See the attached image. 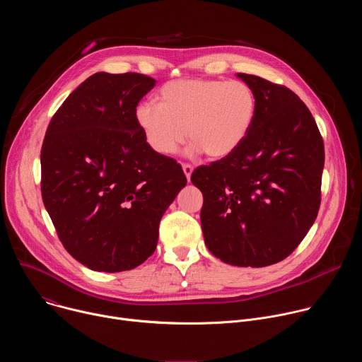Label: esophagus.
Masks as SVG:
<instances>
[{
  "label": "esophagus",
  "mask_w": 362,
  "mask_h": 362,
  "mask_svg": "<svg viewBox=\"0 0 362 362\" xmlns=\"http://www.w3.org/2000/svg\"><path fill=\"white\" fill-rule=\"evenodd\" d=\"M182 169H183V172H185V175H186V179L190 180V175H192V172H193V166L189 165V163H183V165H182Z\"/></svg>",
  "instance_id": "esophagus-1"
}]
</instances>
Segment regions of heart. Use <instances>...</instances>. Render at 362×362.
<instances>
[{
    "mask_svg": "<svg viewBox=\"0 0 362 362\" xmlns=\"http://www.w3.org/2000/svg\"><path fill=\"white\" fill-rule=\"evenodd\" d=\"M159 105L141 101L134 116L151 150L163 156L192 140L187 151L221 159L246 137L256 112L253 90L240 80H175L159 91Z\"/></svg>",
    "mask_w": 362,
    "mask_h": 362,
    "instance_id": "obj_1",
    "label": "heart"
}]
</instances>
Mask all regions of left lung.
<instances>
[{
    "mask_svg": "<svg viewBox=\"0 0 362 362\" xmlns=\"http://www.w3.org/2000/svg\"><path fill=\"white\" fill-rule=\"evenodd\" d=\"M255 93L253 123L240 146L192 183L203 194L204 243L235 267L262 268L289 256L321 204L324 140L305 103L288 87L238 73Z\"/></svg>",
    "mask_w": 362,
    "mask_h": 362,
    "instance_id": "obj_1",
    "label": "left lung"
}]
</instances>
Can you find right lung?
I'll return each instance as SVG.
<instances>
[{
    "instance_id": "add662e5",
    "label": "right lung",
    "mask_w": 362,
    "mask_h": 362,
    "mask_svg": "<svg viewBox=\"0 0 362 362\" xmlns=\"http://www.w3.org/2000/svg\"><path fill=\"white\" fill-rule=\"evenodd\" d=\"M156 80L95 73L51 119L41 147V196L59 239L98 272L141 265L180 189L182 166L148 147L136 122Z\"/></svg>"
}]
</instances>
